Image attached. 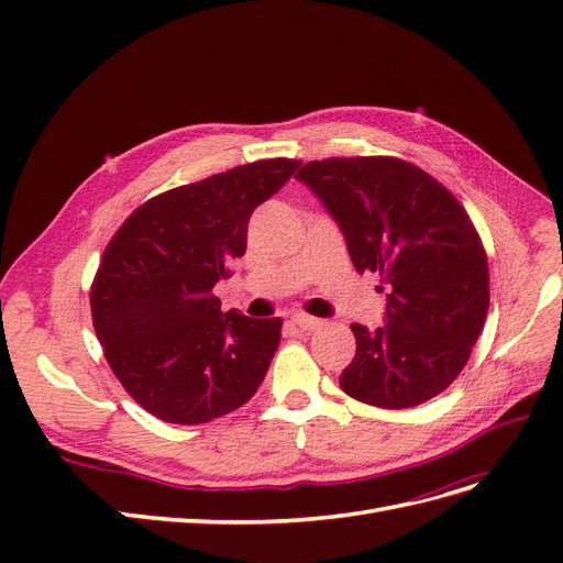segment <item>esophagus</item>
<instances>
[{
    "mask_svg": "<svg viewBox=\"0 0 563 563\" xmlns=\"http://www.w3.org/2000/svg\"><path fill=\"white\" fill-rule=\"evenodd\" d=\"M291 321L296 323V327H298L300 331H317V329H321V327H323V321H321V319L310 317V314H294V317H291Z\"/></svg>",
    "mask_w": 563,
    "mask_h": 563,
    "instance_id": "1",
    "label": "esophagus"
}]
</instances>
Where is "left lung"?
<instances>
[{
    "instance_id": "1",
    "label": "left lung",
    "mask_w": 563,
    "mask_h": 563,
    "mask_svg": "<svg viewBox=\"0 0 563 563\" xmlns=\"http://www.w3.org/2000/svg\"><path fill=\"white\" fill-rule=\"evenodd\" d=\"M296 178L345 236L356 272H380L385 323H352L350 397L411 408L444 391L470 360L488 312V263L470 216L444 185L395 157H333Z\"/></svg>"
}]
</instances>
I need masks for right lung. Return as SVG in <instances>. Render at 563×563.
I'll return each mask as SVG.
<instances>
[{
	"label": "right lung",
	"mask_w": 563,
	"mask_h": 563,
	"mask_svg": "<svg viewBox=\"0 0 563 563\" xmlns=\"http://www.w3.org/2000/svg\"><path fill=\"white\" fill-rule=\"evenodd\" d=\"M300 162L263 159L176 187L135 209L91 286L98 343L147 413L199 424L246 404L282 338V319L220 312L213 286L246 251L255 207Z\"/></svg>",
	"instance_id": "add662e5"
}]
</instances>
